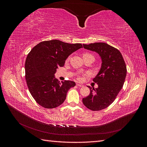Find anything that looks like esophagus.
I'll use <instances>...</instances> for the list:
<instances>
[{"mask_svg": "<svg viewBox=\"0 0 147 147\" xmlns=\"http://www.w3.org/2000/svg\"><path fill=\"white\" fill-rule=\"evenodd\" d=\"M77 86H78V87H83V85L82 84H79V83H77Z\"/></svg>", "mask_w": 147, "mask_h": 147, "instance_id": "obj_1", "label": "esophagus"}]
</instances>
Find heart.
<instances>
[{"instance_id": "b5f03b06", "label": "heart", "mask_w": 147, "mask_h": 147, "mask_svg": "<svg viewBox=\"0 0 147 147\" xmlns=\"http://www.w3.org/2000/svg\"><path fill=\"white\" fill-rule=\"evenodd\" d=\"M86 55H91L90 54H88V53H84V54L83 55V56H86ZM69 59V58L67 59V60Z\"/></svg>"}]
</instances>
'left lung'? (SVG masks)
<instances>
[{
  "label": "left lung",
  "mask_w": 147,
  "mask_h": 147,
  "mask_svg": "<svg viewBox=\"0 0 147 147\" xmlns=\"http://www.w3.org/2000/svg\"><path fill=\"white\" fill-rule=\"evenodd\" d=\"M86 50L96 52L101 59V66L93 81L98 84L90 90V94L83 99V104L92 111H99L109 107L123 88L126 77V66L121 53L105 43L83 44Z\"/></svg>",
  "instance_id": "obj_1"
}]
</instances>
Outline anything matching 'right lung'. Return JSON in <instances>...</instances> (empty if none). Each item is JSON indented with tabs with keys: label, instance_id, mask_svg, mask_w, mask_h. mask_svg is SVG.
Returning <instances> with one entry per match:
<instances>
[{
	"label": "right lung",
	"instance_id": "1",
	"mask_svg": "<svg viewBox=\"0 0 147 147\" xmlns=\"http://www.w3.org/2000/svg\"><path fill=\"white\" fill-rule=\"evenodd\" d=\"M82 47L80 43L52 40L39 43L31 50L25 62V77L31 95L40 105L53 109L64 102L67 92L75 83H61L55 74L71 54Z\"/></svg>",
	"mask_w": 147,
	"mask_h": 147
}]
</instances>
